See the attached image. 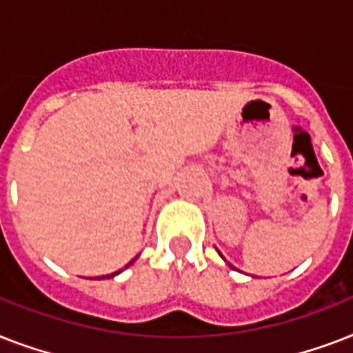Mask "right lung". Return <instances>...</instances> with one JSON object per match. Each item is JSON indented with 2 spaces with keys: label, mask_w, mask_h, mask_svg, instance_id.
Segmentation results:
<instances>
[{
  "label": "right lung",
  "mask_w": 353,
  "mask_h": 353,
  "mask_svg": "<svg viewBox=\"0 0 353 353\" xmlns=\"http://www.w3.org/2000/svg\"><path fill=\"white\" fill-rule=\"evenodd\" d=\"M132 262H133V260H132ZM132 262H130V263H132ZM130 263H128V265H130ZM128 265H126V268H128ZM121 271H122V269H119V271H115V273H112V274H108V276H115V274H119ZM99 279H106V276H99Z\"/></svg>",
  "instance_id": "obj_1"
}]
</instances>
